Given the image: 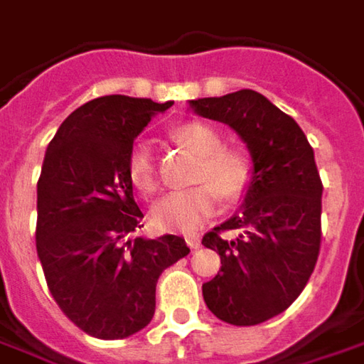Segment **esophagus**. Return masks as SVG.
Here are the masks:
<instances>
[{"label": "esophagus", "instance_id": "obj_1", "mask_svg": "<svg viewBox=\"0 0 364 364\" xmlns=\"http://www.w3.org/2000/svg\"><path fill=\"white\" fill-rule=\"evenodd\" d=\"M185 241H187V245H189L191 249H199V247H201V237H199V235H195V233L187 235V237H185Z\"/></svg>", "mask_w": 364, "mask_h": 364}]
</instances>
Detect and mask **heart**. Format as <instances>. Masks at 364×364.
Masks as SVG:
<instances>
[{
  "label": "heart",
  "mask_w": 364,
  "mask_h": 364,
  "mask_svg": "<svg viewBox=\"0 0 364 364\" xmlns=\"http://www.w3.org/2000/svg\"><path fill=\"white\" fill-rule=\"evenodd\" d=\"M171 137L199 157L193 179L201 185L165 195L153 205L151 219L165 231L189 233L199 229L215 213L217 195L227 201L243 195L253 177V163L243 149L223 145V135L203 121L183 123L173 129ZM129 177L141 191H155V159L147 143H137L131 149Z\"/></svg>",
  "instance_id": "1"
}]
</instances>
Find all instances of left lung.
I'll list each match as a JSON object with an SVG mask.
<instances>
[{"mask_svg":"<svg viewBox=\"0 0 364 364\" xmlns=\"http://www.w3.org/2000/svg\"><path fill=\"white\" fill-rule=\"evenodd\" d=\"M189 109L229 125L253 163L239 211L203 237L221 257L203 299L225 323H265L301 295L317 263L323 185L315 153L296 121L253 89L191 99Z\"/></svg>","mask_w":364,"mask_h":364,"instance_id":"obj_1","label":"left lung"}]
</instances>
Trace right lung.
<instances>
[{
	"label": "right lung",
	"mask_w": 364,
	"mask_h": 364,
	"mask_svg": "<svg viewBox=\"0 0 364 364\" xmlns=\"http://www.w3.org/2000/svg\"><path fill=\"white\" fill-rule=\"evenodd\" d=\"M173 101L129 95L87 101L59 125L37 183V257L59 309L105 341L139 333L155 313L163 271L189 253L185 239L135 235L133 141Z\"/></svg>",
	"instance_id": "obj_1"
}]
</instances>
